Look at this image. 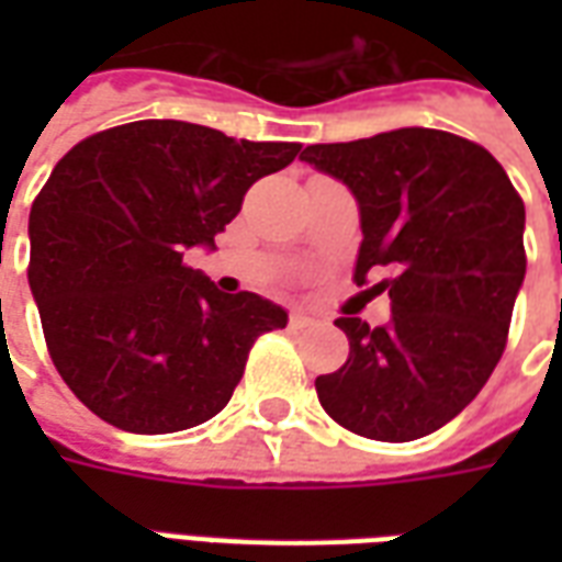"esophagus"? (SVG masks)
Listing matches in <instances>:
<instances>
[{"label": "esophagus", "mask_w": 562, "mask_h": 562, "mask_svg": "<svg viewBox=\"0 0 562 562\" xmlns=\"http://www.w3.org/2000/svg\"><path fill=\"white\" fill-rule=\"evenodd\" d=\"M313 322H316V318L306 316L304 310H294L292 316H289V325H292V328H306V325H313Z\"/></svg>", "instance_id": "1"}]
</instances>
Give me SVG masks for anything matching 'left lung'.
I'll return each instance as SVG.
<instances>
[{
	"instance_id": "8db88e82",
	"label": "left lung",
	"mask_w": 562,
	"mask_h": 562,
	"mask_svg": "<svg viewBox=\"0 0 562 562\" xmlns=\"http://www.w3.org/2000/svg\"><path fill=\"white\" fill-rule=\"evenodd\" d=\"M306 165L358 201L352 280L389 268V325L342 310L340 370L316 379L322 409L367 439L409 442L460 415L506 349L527 258L524 201L479 144L439 128H394L349 144H313Z\"/></svg>"
}]
</instances>
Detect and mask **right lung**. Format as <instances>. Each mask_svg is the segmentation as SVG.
Here are the masks:
<instances>
[{
    "label": "right lung",
    "instance_id": "add662e5",
    "mask_svg": "<svg viewBox=\"0 0 562 562\" xmlns=\"http://www.w3.org/2000/svg\"><path fill=\"white\" fill-rule=\"evenodd\" d=\"M301 144L138 120L80 140L30 213V289L59 376L128 434H173L232 401L246 355L289 313L183 265Z\"/></svg>",
    "mask_w": 562,
    "mask_h": 562
}]
</instances>
